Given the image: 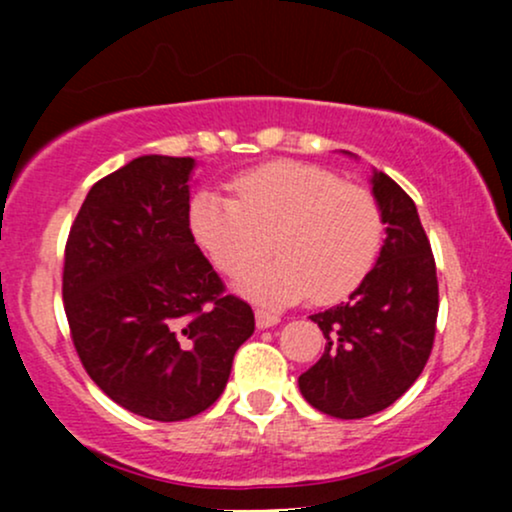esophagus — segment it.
<instances>
[{
	"label": "esophagus",
	"mask_w": 512,
	"mask_h": 512,
	"mask_svg": "<svg viewBox=\"0 0 512 512\" xmlns=\"http://www.w3.org/2000/svg\"><path fill=\"white\" fill-rule=\"evenodd\" d=\"M255 322H257V327H260V330H267V327H274L276 322H279V315L269 313V310H264V308H257L255 310Z\"/></svg>",
	"instance_id": "obj_1"
}]
</instances>
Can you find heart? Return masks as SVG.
I'll return each mask as SVG.
<instances>
[{"label":"heart","instance_id":"obj_1","mask_svg":"<svg viewBox=\"0 0 512 512\" xmlns=\"http://www.w3.org/2000/svg\"><path fill=\"white\" fill-rule=\"evenodd\" d=\"M236 197L204 190L192 199L197 243L226 274L269 248L279 255L245 269L238 289L260 303L308 298L337 303L366 279L380 245L383 214L366 187L303 161H269L233 180Z\"/></svg>","mask_w":512,"mask_h":512}]
</instances>
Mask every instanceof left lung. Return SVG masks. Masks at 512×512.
Instances as JSON below:
<instances>
[{"label": "left lung", "instance_id": "1", "mask_svg": "<svg viewBox=\"0 0 512 512\" xmlns=\"http://www.w3.org/2000/svg\"><path fill=\"white\" fill-rule=\"evenodd\" d=\"M370 185L387 226L380 257L349 301L310 315L327 339L325 354L298 378L308 404L337 419H363L397 402L436 337V260L416 204L380 170Z\"/></svg>", "mask_w": 512, "mask_h": 512}]
</instances>
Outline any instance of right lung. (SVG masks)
Here are the masks:
<instances>
[{
    "instance_id": "right-lung-1",
    "label": "right lung",
    "mask_w": 512,
    "mask_h": 512,
    "mask_svg": "<svg viewBox=\"0 0 512 512\" xmlns=\"http://www.w3.org/2000/svg\"><path fill=\"white\" fill-rule=\"evenodd\" d=\"M195 158L139 156L91 187L64 250L72 342L113 402L182 421L221 397L252 308L223 289L190 231Z\"/></svg>"
}]
</instances>
